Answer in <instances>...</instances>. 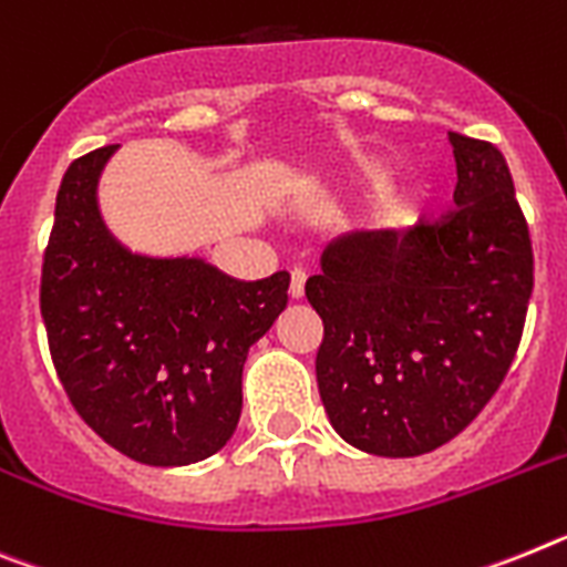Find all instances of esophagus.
<instances>
[{"instance_id":"34e87169","label":"esophagus","mask_w":567,"mask_h":567,"mask_svg":"<svg viewBox=\"0 0 567 567\" xmlns=\"http://www.w3.org/2000/svg\"><path fill=\"white\" fill-rule=\"evenodd\" d=\"M305 270L302 268H293L290 270V288H288V293H290V299H302L305 297Z\"/></svg>"}]
</instances>
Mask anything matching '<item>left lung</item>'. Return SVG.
<instances>
[{
  "label": "left lung",
  "mask_w": 567,
  "mask_h": 567,
  "mask_svg": "<svg viewBox=\"0 0 567 567\" xmlns=\"http://www.w3.org/2000/svg\"><path fill=\"white\" fill-rule=\"evenodd\" d=\"M454 145V208L396 234L328 245L305 297L322 319L319 396L344 442L377 456L445 445L499 391L534 290V250L508 162Z\"/></svg>",
  "instance_id": "obj_1"
}]
</instances>
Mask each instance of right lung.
<instances>
[{
  "label": "right lung",
  "instance_id": "add662e5",
  "mask_svg": "<svg viewBox=\"0 0 567 567\" xmlns=\"http://www.w3.org/2000/svg\"><path fill=\"white\" fill-rule=\"evenodd\" d=\"M116 145L62 176L39 308L76 413L142 465L216 454L243 413L248 348L288 305L285 270L239 282L202 259H147L102 225L96 179Z\"/></svg>",
  "mask_w": 567,
  "mask_h": 567
}]
</instances>
